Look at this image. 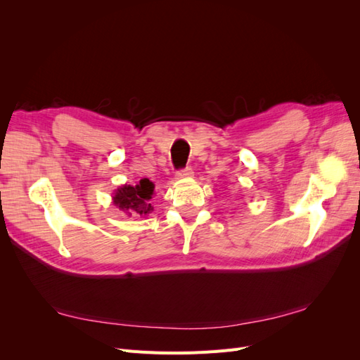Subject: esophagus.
Returning a JSON list of instances; mask_svg holds the SVG:
<instances>
[{
    "mask_svg": "<svg viewBox=\"0 0 360 360\" xmlns=\"http://www.w3.org/2000/svg\"><path fill=\"white\" fill-rule=\"evenodd\" d=\"M177 179H189V177H192L193 176V169L191 168V167H188V168H184V169H180V171H177Z\"/></svg>",
    "mask_w": 360,
    "mask_h": 360,
    "instance_id": "esophagus-1",
    "label": "esophagus"
}]
</instances>
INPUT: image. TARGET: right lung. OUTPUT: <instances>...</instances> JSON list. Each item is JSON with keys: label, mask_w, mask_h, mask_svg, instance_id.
<instances>
[{"label": "right lung", "mask_w": 360, "mask_h": 360, "mask_svg": "<svg viewBox=\"0 0 360 360\" xmlns=\"http://www.w3.org/2000/svg\"><path fill=\"white\" fill-rule=\"evenodd\" d=\"M155 184L148 179L139 180L135 186L124 184V186L115 191L112 197L114 205H117L118 210L124 212L127 216H146L153 210V207L150 204Z\"/></svg>", "instance_id": "1"}]
</instances>
